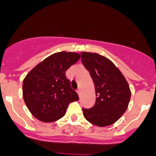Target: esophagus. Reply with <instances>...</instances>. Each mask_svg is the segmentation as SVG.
<instances>
[{"label": "esophagus", "instance_id": "34e87169", "mask_svg": "<svg viewBox=\"0 0 156 156\" xmlns=\"http://www.w3.org/2000/svg\"><path fill=\"white\" fill-rule=\"evenodd\" d=\"M77 93L78 94V95H80V94H81V89L80 88H78V90H77Z\"/></svg>", "mask_w": 156, "mask_h": 156}]
</instances>
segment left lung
I'll return each mask as SVG.
<instances>
[{
  "mask_svg": "<svg viewBox=\"0 0 156 156\" xmlns=\"http://www.w3.org/2000/svg\"><path fill=\"white\" fill-rule=\"evenodd\" d=\"M81 62L89 71L95 89V103L82 109L85 118L98 127L114 123L125 113L130 99L129 85L111 61L98 54L81 53Z\"/></svg>",
  "mask_w": 156,
  "mask_h": 156,
  "instance_id": "left-lung-1",
  "label": "left lung"
}]
</instances>
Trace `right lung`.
Instances as JSON below:
<instances>
[{"label":"right lung","mask_w":156,"mask_h":156,"mask_svg":"<svg viewBox=\"0 0 156 156\" xmlns=\"http://www.w3.org/2000/svg\"><path fill=\"white\" fill-rule=\"evenodd\" d=\"M80 59L73 52L52 54L29 72L22 84L23 99L38 120L50 123L65 115L70 102L79 99L65 72Z\"/></svg>","instance_id":"right-lung-1"}]
</instances>
